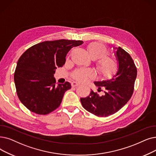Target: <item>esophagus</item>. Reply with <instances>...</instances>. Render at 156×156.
I'll list each match as a JSON object with an SVG mask.
<instances>
[{"instance_id": "obj_1", "label": "esophagus", "mask_w": 156, "mask_h": 156, "mask_svg": "<svg viewBox=\"0 0 156 156\" xmlns=\"http://www.w3.org/2000/svg\"><path fill=\"white\" fill-rule=\"evenodd\" d=\"M79 85H80V83H78V82H73L71 83V86H72L73 87H77V86H78Z\"/></svg>"}]
</instances>
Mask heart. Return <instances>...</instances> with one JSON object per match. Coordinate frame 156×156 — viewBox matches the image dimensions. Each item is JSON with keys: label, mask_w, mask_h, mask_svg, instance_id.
Masks as SVG:
<instances>
[{"label": "heart", "mask_w": 156, "mask_h": 156, "mask_svg": "<svg viewBox=\"0 0 156 156\" xmlns=\"http://www.w3.org/2000/svg\"><path fill=\"white\" fill-rule=\"evenodd\" d=\"M87 51L92 59L97 60L96 62L97 69L104 78L110 79L117 73L119 69L117 61L112 57L106 56L108 51L103 44L98 42L92 43L88 45ZM95 76L94 71L90 68H79L72 73V78L80 82L93 79Z\"/></svg>", "instance_id": "heart-1"}]
</instances>
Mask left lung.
Segmentation results:
<instances>
[{"label": "left lung", "instance_id": "left-lung-1", "mask_svg": "<svg viewBox=\"0 0 156 156\" xmlns=\"http://www.w3.org/2000/svg\"><path fill=\"white\" fill-rule=\"evenodd\" d=\"M116 56L119 60L116 75L110 80L94 82L98 91L105 90L103 96L91 90L89 96L80 99L85 109L98 117H108L117 112L128 102L134 91L137 69L133 58L120 46Z\"/></svg>", "mask_w": 156, "mask_h": 156}]
</instances>
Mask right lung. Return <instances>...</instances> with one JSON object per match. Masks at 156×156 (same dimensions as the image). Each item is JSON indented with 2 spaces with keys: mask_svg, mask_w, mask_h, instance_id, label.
<instances>
[{
  "mask_svg": "<svg viewBox=\"0 0 156 156\" xmlns=\"http://www.w3.org/2000/svg\"><path fill=\"white\" fill-rule=\"evenodd\" d=\"M82 41L59 39L31 46L18 60L14 74L16 93L22 103L32 112L46 115L60 105L69 82L56 84L53 77L57 67L66 62L67 53Z\"/></svg>",
  "mask_w": 156,
  "mask_h": 156,
  "instance_id": "add662e5",
  "label": "right lung"
}]
</instances>
